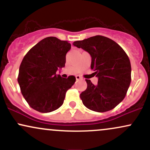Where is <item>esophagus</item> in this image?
Here are the masks:
<instances>
[{"label": "esophagus", "instance_id": "34e87169", "mask_svg": "<svg viewBox=\"0 0 150 150\" xmlns=\"http://www.w3.org/2000/svg\"><path fill=\"white\" fill-rule=\"evenodd\" d=\"M75 77H76L77 80H80V79H81V77L79 76V75H77V76H75Z\"/></svg>", "mask_w": 150, "mask_h": 150}]
</instances>
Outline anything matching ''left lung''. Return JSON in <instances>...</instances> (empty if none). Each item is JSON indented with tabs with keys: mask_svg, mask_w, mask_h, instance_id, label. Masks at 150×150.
<instances>
[{
	"mask_svg": "<svg viewBox=\"0 0 150 150\" xmlns=\"http://www.w3.org/2000/svg\"><path fill=\"white\" fill-rule=\"evenodd\" d=\"M92 57L91 69L98 77L97 85L89 80L86 90L80 94L82 103L89 109L106 112L123 100L131 82V65L124 50L113 41L97 35L73 42Z\"/></svg>",
	"mask_w": 150,
	"mask_h": 150,
	"instance_id": "left-lung-1",
	"label": "left lung"
}]
</instances>
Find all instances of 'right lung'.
Returning a JSON list of instances; mask_svg holds the SVG:
<instances>
[{
  "label": "right lung",
  "mask_w": 150,
  "mask_h": 150,
  "mask_svg": "<svg viewBox=\"0 0 150 150\" xmlns=\"http://www.w3.org/2000/svg\"><path fill=\"white\" fill-rule=\"evenodd\" d=\"M71 49L67 41L54 37L42 39L22 59L18 81L22 94L30 107L42 113L58 109L65 93L75 83V77L56 75L65 66V56Z\"/></svg>",
  "instance_id": "obj_1"
}]
</instances>
